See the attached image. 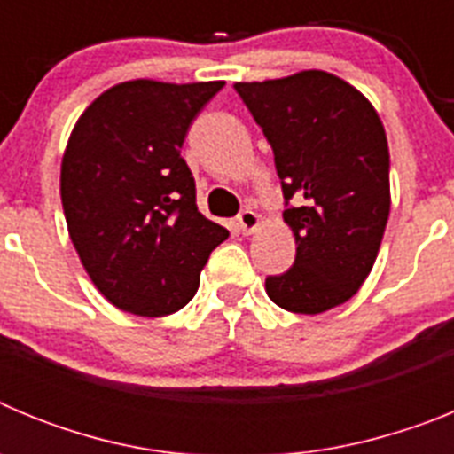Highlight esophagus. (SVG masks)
Segmentation results:
<instances>
[{
  "mask_svg": "<svg viewBox=\"0 0 454 454\" xmlns=\"http://www.w3.org/2000/svg\"><path fill=\"white\" fill-rule=\"evenodd\" d=\"M259 223H262V220H259V215H256L254 211H252V208H246V211H240V215H239V230L243 231V234H252V231H254L256 227H259Z\"/></svg>",
  "mask_w": 454,
  "mask_h": 454,
  "instance_id": "esophagus-1",
  "label": "esophagus"
}]
</instances>
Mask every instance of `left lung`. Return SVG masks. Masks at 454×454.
<instances>
[{
	"instance_id": "1",
	"label": "left lung",
	"mask_w": 454,
	"mask_h": 454,
	"mask_svg": "<svg viewBox=\"0 0 454 454\" xmlns=\"http://www.w3.org/2000/svg\"><path fill=\"white\" fill-rule=\"evenodd\" d=\"M275 152L295 263L266 293L293 314H323L371 275L391 211L388 143L375 106L336 74L234 83Z\"/></svg>"
}]
</instances>
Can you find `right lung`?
<instances>
[{"label": "right lung", "mask_w": 454, "mask_h": 454, "mask_svg": "<svg viewBox=\"0 0 454 454\" xmlns=\"http://www.w3.org/2000/svg\"><path fill=\"white\" fill-rule=\"evenodd\" d=\"M224 82L134 79L79 115L61 161L72 246L104 298L136 316H168L198 293L208 254L230 231L195 204L179 150Z\"/></svg>", "instance_id": "right-lung-1"}]
</instances>
